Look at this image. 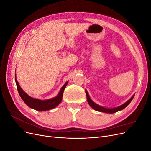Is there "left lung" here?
<instances>
[{
    "instance_id": "left-lung-1",
    "label": "left lung",
    "mask_w": 151,
    "mask_h": 151,
    "mask_svg": "<svg viewBox=\"0 0 151 151\" xmlns=\"http://www.w3.org/2000/svg\"><path fill=\"white\" fill-rule=\"evenodd\" d=\"M86 97H87V100H88V102L89 103V104L91 106V107H92L95 110H96L98 111H100V112H104V113H115L117 112L118 111H120L122 109H124L125 108H126L128 105L130 104V103L132 101V100L133 99L134 97V95L132 96V97L129 99L128 100V101L125 103L124 104H123L121 106H118L117 108H111V109H108V108H104L102 106H100L99 105H98L97 104H96L95 103H94L92 100L91 99L89 96L88 94V91L86 90Z\"/></svg>"
}]
</instances>
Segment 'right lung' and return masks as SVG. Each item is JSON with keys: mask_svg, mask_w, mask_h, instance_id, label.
I'll return each instance as SVG.
<instances>
[{"mask_svg": "<svg viewBox=\"0 0 151 151\" xmlns=\"http://www.w3.org/2000/svg\"><path fill=\"white\" fill-rule=\"evenodd\" d=\"M15 77H16V74H15ZM15 81H16L18 93H19V94L21 96V99L23 100V101L28 105L29 107L33 108L34 109H36V110L37 111L50 110V109H52L57 106L62 101L63 91H64L65 87L68 84V82H67V83L63 86V87L60 91V92H59L58 94L55 98L42 101V100L30 97L29 96H28L26 93H24L23 90L21 89L16 77H15Z\"/></svg>", "mask_w": 151, "mask_h": 151, "instance_id": "obj_1", "label": "right lung"}]
</instances>
